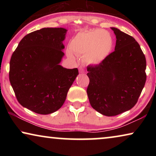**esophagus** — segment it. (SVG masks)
I'll list each match as a JSON object with an SVG mask.
<instances>
[{
    "label": "esophagus",
    "instance_id": "obj_1",
    "mask_svg": "<svg viewBox=\"0 0 156 156\" xmlns=\"http://www.w3.org/2000/svg\"><path fill=\"white\" fill-rule=\"evenodd\" d=\"M79 71H80V73H84V69L82 67H80V68H79Z\"/></svg>",
    "mask_w": 156,
    "mask_h": 156
}]
</instances>
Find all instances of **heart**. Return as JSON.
I'll list each match as a JSON object with an SVG mask.
<instances>
[{
	"mask_svg": "<svg viewBox=\"0 0 156 156\" xmlns=\"http://www.w3.org/2000/svg\"><path fill=\"white\" fill-rule=\"evenodd\" d=\"M114 47V39L108 32L102 29L80 32L71 42V50L83 56L87 65H98L105 59Z\"/></svg>",
	"mask_w": 156,
	"mask_h": 156,
	"instance_id": "1",
	"label": "heart"
}]
</instances>
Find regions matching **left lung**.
Instances as JSON below:
<instances>
[{
	"mask_svg": "<svg viewBox=\"0 0 156 156\" xmlns=\"http://www.w3.org/2000/svg\"><path fill=\"white\" fill-rule=\"evenodd\" d=\"M111 28L116 37L115 50L99 65L87 67L91 106L107 116L133 108L146 81V60L139 44L132 36Z\"/></svg>",
	"mask_w": 156,
	"mask_h": 156,
	"instance_id": "left-lung-1",
	"label": "left lung"
}]
</instances>
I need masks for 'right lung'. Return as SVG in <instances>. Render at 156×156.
Here are the masks:
<instances>
[{
	"mask_svg": "<svg viewBox=\"0 0 156 156\" xmlns=\"http://www.w3.org/2000/svg\"><path fill=\"white\" fill-rule=\"evenodd\" d=\"M67 30L44 27L20 40L10 61L9 80L19 103L39 114L61 108L79 74L59 65Z\"/></svg>",
	"mask_w": 156,
	"mask_h": 156,
	"instance_id": "obj_1",
	"label": "right lung"
}]
</instances>
